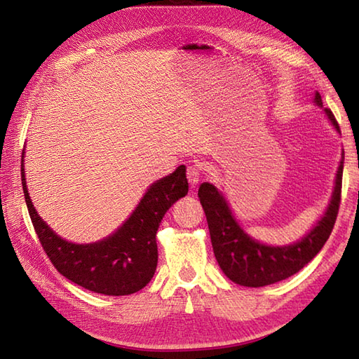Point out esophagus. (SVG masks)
Returning a JSON list of instances; mask_svg holds the SVG:
<instances>
[{"label":"esophagus","instance_id":"34e87169","mask_svg":"<svg viewBox=\"0 0 359 359\" xmlns=\"http://www.w3.org/2000/svg\"><path fill=\"white\" fill-rule=\"evenodd\" d=\"M187 177H188L189 185H191L193 188H194V187H197V184H199V182H201V177H202L201 166L197 165V163L188 165V168H187Z\"/></svg>","mask_w":359,"mask_h":359}]
</instances>
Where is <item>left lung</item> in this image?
<instances>
[{
	"label": "left lung",
	"mask_w": 359,
	"mask_h": 359,
	"mask_svg": "<svg viewBox=\"0 0 359 359\" xmlns=\"http://www.w3.org/2000/svg\"><path fill=\"white\" fill-rule=\"evenodd\" d=\"M315 102L323 106L321 95L318 93ZM325 114L339 133V125L333 112L325 108ZM342 168H344V154L341 158L337 180H334V191L325 215L306 238L288 247H266L251 239L236 222L216 187L208 182L202 184L197 196L207 216L212 251L226 278L243 287H264L284 280L302 270L321 251L337 222L341 203Z\"/></svg>",
	"instance_id": "1"
}]
</instances>
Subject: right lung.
Returning <instances> with one entry per match:
<instances>
[{"label":"right lung","mask_w":359,"mask_h":359,"mask_svg":"<svg viewBox=\"0 0 359 359\" xmlns=\"http://www.w3.org/2000/svg\"><path fill=\"white\" fill-rule=\"evenodd\" d=\"M21 184L34 230L52 265L77 285L108 296L133 294L154 276L158 225L171 205L188 193L185 166L180 165L172 174L151 185L131 217L108 239L77 245L63 241L36 215L22 165Z\"/></svg>","instance_id":"obj_1"}]
</instances>
